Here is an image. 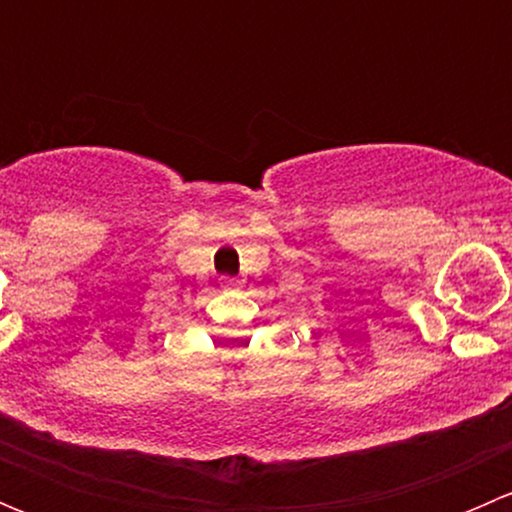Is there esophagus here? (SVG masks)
<instances>
[{"mask_svg":"<svg viewBox=\"0 0 512 512\" xmlns=\"http://www.w3.org/2000/svg\"><path fill=\"white\" fill-rule=\"evenodd\" d=\"M223 287H227V289H237V287H240V280H235V277H225Z\"/></svg>","mask_w":512,"mask_h":512,"instance_id":"obj_1","label":"esophagus"}]
</instances>
